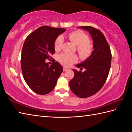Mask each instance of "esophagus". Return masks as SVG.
<instances>
[{
  "instance_id": "1",
  "label": "esophagus",
  "mask_w": 132,
  "mask_h": 132,
  "mask_svg": "<svg viewBox=\"0 0 132 132\" xmlns=\"http://www.w3.org/2000/svg\"><path fill=\"white\" fill-rule=\"evenodd\" d=\"M69 70V69L66 68V67H63V71H67V70Z\"/></svg>"
}]
</instances>
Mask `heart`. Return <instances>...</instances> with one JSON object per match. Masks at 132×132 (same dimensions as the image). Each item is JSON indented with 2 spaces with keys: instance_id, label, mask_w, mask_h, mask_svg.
Returning a JSON list of instances; mask_svg holds the SVG:
<instances>
[{
  "instance_id": "1",
  "label": "heart",
  "mask_w": 132,
  "mask_h": 132,
  "mask_svg": "<svg viewBox=\"0 0 132 132\" xmlns=\"http://www.w3.org/2000/svg\"><path fill=\"white\" fill-rule=\"evenodd\" d=\"M68 38L72 44L77 46V52L80 57L82 59L88 58L91 54L93 50V45L89 41L86 33L81 30H75L71 32L68 36ZM63 43V38L59 36L55 39L54 43V49L56 51L61 50ZM58 61L64 65L69 66L78 60L77 55L69 54H61L58 56Z\"/></svg>"
}]
</instances>
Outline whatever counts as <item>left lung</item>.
<instances>
[{
  "mask_svg": "<svg viewBox=\"0 0 132 132\" xmlns=\"http://www.w3.org/2000/svg\"><path fill=\"white\" fill-rule=\"evenodd\" d=\"M88 31L93 41L91 55L76 66L85 71L74 72V77L69 82L71 90L77 96L86 98L99 91L106 82L111 68V52L104 36L100 30L90 26L78 27Z\"/></svg>",
  "mask_w": 132,
  "mask_h": 132,
  "instance_id": "1",
  "label": "left lung"
}]
</instances>
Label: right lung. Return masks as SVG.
Here are the masks:
<instances>
[{
  "label": "right lung",
  "mask_w": 132,
  "mask_h": 132,
  "mask_svg": "<svg viewBox=\"0 0 132 132\" xmlns=\"http://www.w3.org/2000/svg\"><path fill=\"white\" fill-rule=\"evenodd\" d=\"M64 28L43 26L28 36L22 49L21 65L24 79L30 88L40 95L49 94L54 88L63 71L58 62L51 65L46 59L54 53V43Z\"/></svg>",
  "instance_id": "add662e5"
}]
</instances>
